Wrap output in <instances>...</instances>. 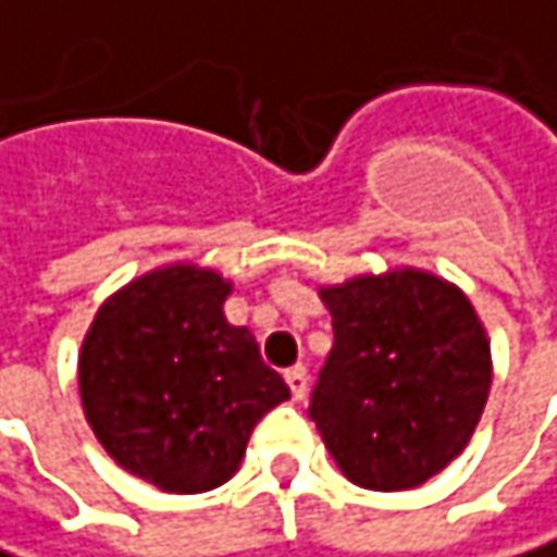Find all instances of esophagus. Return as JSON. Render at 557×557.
<instances>
[{
	"mask_svg": "<svg viewBox=\"0 0 557 557\" xmlns=\"http://www.w3.org/2000/svg\"><path fill=\"white\" fill-rule=\"evenodd\" d=\"M287 385H290L294 398H297V401H304V398H307V388H310V372H307L304 366L287 369Z\"/></svg>",
	"mask_w": 557,
	"mask_h": 557,
	"instance_id": "1",
	"label": "esophagus"
}]
</instances>
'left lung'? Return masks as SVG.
Segmentation results:
<instances>
[{
  "label": "left lung",
  "mask_w": 557,
  "mask_h": 557,
  "mask_svg": "<svg viewBox=\"0 0 557 557\" xmlns=\"http://www.w3.org/2000/svg\"><path fill=\"white\" fill-rule=\"evenodd\" d=\"M333 352L310 395L339 470L366 490H411L473 437L490 395V343L470 300L421 270L323 290Z\"/></svg>",
  "instance_id": "obj_1"
}]
</instances>
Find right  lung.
Instances as JSON below:
<instances>
[{
    "instance_id": "right-lung-1",
    "label": "right lung",
    "mask_w": 557,
    "mask_h": 557,
    "mask_svg": "<svg viewBox=\"0 0 557 557\" xmlns=\"http://www.w3.org/2000/svg\"><path fill=\"white\" fill-rule=\"evenodd\" d=\"M214 270L165 267L107 300L81 349V401L103 450L165 493L227 483L257 421L290 398Z\"/></svg>"
}]
</instances>
